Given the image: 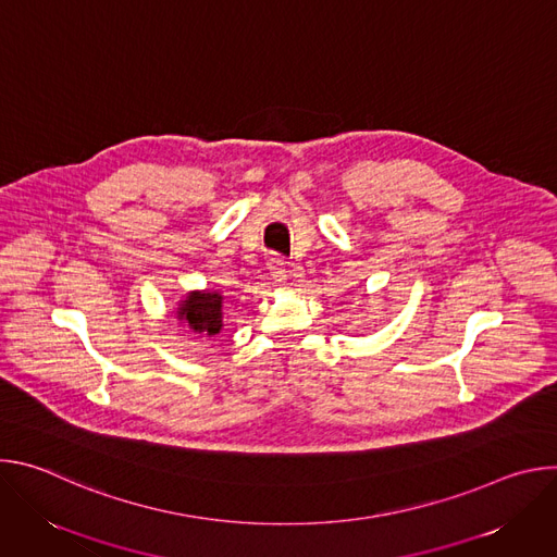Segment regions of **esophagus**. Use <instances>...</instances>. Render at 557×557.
Here are the masks:
<instances>
[{
  "label": "esophagus",
  "mask_w": 557,
  "mask_h": 557,
  "mask_svg": "<svg viewBox=\"0 0 557 557\" xmlns=\"http://www.w3.org/2000/svg\"><path fill=\"white\" fill-rule=\"evenodd\" d=\"M269 273H271V277H273V282H275L277 286L286 284L288 269H286V262H284L282 258H277V256H271V258H269Z\"/></svg>",
  "instance_id": "1"
}]
</instances>
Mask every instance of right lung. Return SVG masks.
Returning a JSON list of instances; mask_svg holds the SVG:
<instances>
[{"instance_id":"1","label":"right lung","mask_w":557,"mask_h":557,"mask_svg":"<svg viewBox=\"0 0 557 557\" xmlns=\"http://www.w3.org/2000/svg\"><path fill=\"white\" fill-rule=\"evenodd\" d=\"M222 306L224 295L220 290H189L176 304V320L189 335L215 337L222 331Z\"/></svg>"}]
</instances>
